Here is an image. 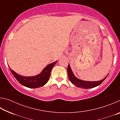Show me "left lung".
Returning a JSON list of instances; mask_svg holds the SVG:
<instances>
[{
	"label": "left lung",
	"mask_w": 120,
	"mask_h": 120,
	"mask_svg": "<svg viewBox=\"0 0 120 120\" xmlns=\"http://www.w3.org/2000/svg\"><path fill=\"white\" fill-rule=\"evenodd\" d=\"M67 71H68V75L69 79L70 82H71L74 85H76L77 87H80L81 88H84V89L92 88L98 86V85H99L103 82V81L106 79L107 76H108V75H107L106 77H105V78L103 79V80L97 81V82H87V81H84V80H80L77 78H76V77L75 76L74 74H73L69 64H68Z\"/></svg>",
	"instance_id": "left-lung-1"
}]
</instances>
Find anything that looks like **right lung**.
<instances>
[{
  "label": "right lung",
  "instance_id": "1",
  "mask_svg": "<svg viewBox=\"0 0 120 120\" xmlns=\"http://www.w3.org/2000/svg\"><path fill=\"white\" fill-rule=\"evenodd\" d=\"M56 62L57 61L48 65L40 74L34 77H26L21 76L16 74L11 69H10V70L15 78L21 85L28 88H38V87L43 86L48 82L50 76L51 71Z\"/></svg>",
  "mask_w": 120,
  "mask_h": 120
}]
</instances>
